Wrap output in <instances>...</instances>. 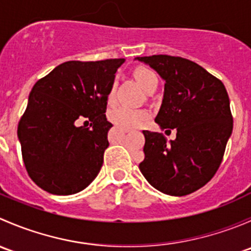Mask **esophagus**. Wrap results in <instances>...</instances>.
Returning a JSON list of instances; mask_svg holds the SVG:
<instances>
[{"label":"esophagus","instance_id":"obj_1","mask_svg":"<svg viewBox=\"0 0 251 251\" xmlns=\"http://www.w3.org/2000/svg\"><path fill=\"white\" fill-rule=\"evenodd\" d=\"M121 128V130H123L124 131V132H130V128H126V127H120Z\"/></svg>","mask_w":251,"mask_h":251}]
</instances>
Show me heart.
I'll return each instance as SVG.
<instances>
[{
    "label": "heart",
    "mask_w": 251,
    "mask_h": 251,
    "mask_svg": "<svg viewBox=\"0 0 251 251\" xmlns=\"http://www.w3.org/2000/svg\"><path fill=\"white\" fill-rule=\"evenodd\" d=\"M135 77L138 83L148 91L151 86H158V76L153 70L148 68H137L135 70ZM114 96H115V82L110 86L108 91V100L113 102ZM108 118L111 123L126 128H135L141 126L147 119L149 118L148 110L140 109V108H130L125 105H116V107L110 108L108 111Z\"/></svg>",
    "instance_id": "b5f03b06"
}]
</instances>
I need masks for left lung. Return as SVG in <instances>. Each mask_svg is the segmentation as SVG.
Wrapping results in <instances>:
<instances>
[{
  "label": "left lung",
  "instance_id": "obj_1",
  "mask_svg": "<svg viewBox=\"0 0 251 251\" xmlns=\"http://www.w3.org/2000/svg\"><path fill=\"white\" fill-rule=\"evenodd\" d=\"M165 80L155 123L166 132L143 131L142 175L155 189L182 197L205 186L220 168L233 130L229 98L221 80L192 60L166 54L137 57Z\"/></svg>",
  "mask_w": 251,
  "mask_h": 251
}]
</instances>
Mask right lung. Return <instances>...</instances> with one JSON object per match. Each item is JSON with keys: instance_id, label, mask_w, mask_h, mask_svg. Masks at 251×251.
<instances>
[{"instance_id": "1", "label": "right lung", "mask_w": 251, "mask_h": 251, "mask_svg": "<svg viewBox=\"0 0 251 251\" xmlns=\"http://www.w3.org/2000/svg\"><path fill=\"white\" fill-rule=\"evenodd\" d=\"M124 62L70 60L34 85L18 138L25 169L40 188L69 196L97 177L113 126L104 114L108 91Z\"/></svg>"}]
</instances>
